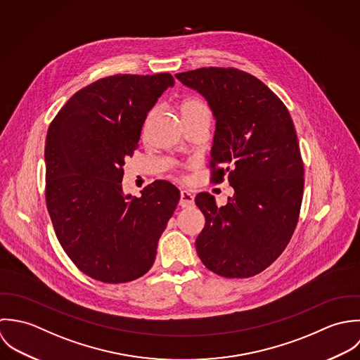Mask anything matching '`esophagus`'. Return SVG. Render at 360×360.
Here are the masks:
<instances>
[{
	"instance_id": "34e87169",
	"label": "esophagus",
	"mask_w": 360,
	"mask_h": 360,
	"mask_svg": "<svg viewBox=\"0 0 360 360\" xmlns=\"http://www.w3.org/2000/svg\"><path fill=\"white\" fill-rule=\"evenodd\" d=\"M195 205V198L191 192L182 191L181 192V199H179V206L181 207H192Z\"/></svg>"
}]
</instances>
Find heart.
Here are the masks:
<instances>
[{"instance_id": "b5f03b06", "label": "heart", "mask_w": 360, "mask_h": 360, "mask_svg": "<svg viewBox=\"0 0 360 360\" xmlns=\"http://www.w3.org/2000/svg\"><path fill=\"white\" fill-rule=\"evenodd\" d=\"M153 115H154V111H150L146 118V124L151 120ZM181 115H182L184 124L202 121V120L210 121V111L207 105L196 97H188L181 103Z\"/></svg>"}]
</instances>
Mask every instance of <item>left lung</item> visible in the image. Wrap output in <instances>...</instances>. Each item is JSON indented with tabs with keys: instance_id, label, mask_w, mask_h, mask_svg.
Listing matches in <instances>:
<instances>
[{
	"instance_id": "obj_1",
	"label": "left lung",
	"mask_w": 360,
	"mask_h": 360,
	"mask_svg": "<svg viewBox=\"0 0 360 360\" xmlns=\"http://www.w3.org/2000/svg\"><path fill=\"white\" fill-rule=\"evenodd\" d=\"M175 77L207 100L216 120L212 181L228 174L235 191L222 207L206 192L196 196L206 218L198 255L221 277L256 276L284 252L299 218L304 181L292 118L250 73L212 67Z\"/></svg>"
}]
</instances>
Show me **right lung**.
<instances>
[{
  "label": "right lung",
  "mask_w": 360,
  "mask_h": 360,
  "mask_svg": "<svg viewBox=\"0 0 360 360\" xmlns=\"http://www.w3.org/2000/svg\"><path fill=\"white\" fill-rule=\"evenodd\" d=\"M174 86L169 73L103 77L67 101L46 139V202L56 235L86 276L134 281L155 259L179 191L154 181L141 198L125 195V160L139 144L147 112Z\"/></svg>",
  "instance_id": "right-lung-1"
}]
</instances>
